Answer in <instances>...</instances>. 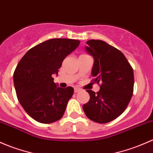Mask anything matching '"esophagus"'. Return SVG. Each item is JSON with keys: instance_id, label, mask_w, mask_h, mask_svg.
Segmentation results:
<instances>
[{"instance_id": "34e87169", "label": "esophagus", "mask_w": 153, "mask_h": 153, "mask_svg": "<svg viewBox=\"0 0 153 153\" xmlns=\"http://www.w3.org/2000/svg\"><path fill=\"white\" fill-rule=\"evenodd\" d=\"M80 91H81V89H78V88H75V89H74V92H75V93L79 92Z\"/></svg>"}]
</instances>
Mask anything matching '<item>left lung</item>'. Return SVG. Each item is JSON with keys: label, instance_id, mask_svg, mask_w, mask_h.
<instances>
[{"label": "left lung", "instance_id": "8db88e82", "mask_svg": "<svg viewBox=\"0 0 153 153\" xmlns=\"http://www.w3.org/2000/svg\"><path fill=\"white\" fill-rule=\"evenodd\" d=\"M86 44L85 50L94 58L91 75L101 85L97 93L86 90L90 99L83 105V111L95 123H107L121 115L130 102L133 70L123 53L105 42L91 39Z\"/></svg>", "mask_w": 153, "mask_h": 153}]
</instances>
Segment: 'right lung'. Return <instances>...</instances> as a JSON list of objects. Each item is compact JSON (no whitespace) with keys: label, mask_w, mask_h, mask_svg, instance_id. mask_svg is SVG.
<instances>
[{"label":"right lung","mask_w":153,"mask_h":153,"mask_svg":"<svg viewBox=\"0 0 153 153\" xmlns=\"http://www.w3.org/2000/svg\"><path fill=\"white\" fill-rule=\"evenodd\" d=\"M79 44V40L51 39L30 48L17 64L13 75L17 99L39 123H52L63 117L74 89L58 86L52 75H58L64 59Z\"/></svg>","instance_id":"right-lung-1"}]
</instances>
